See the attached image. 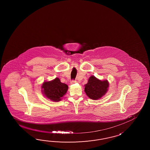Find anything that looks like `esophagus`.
Wrapping results in <instances>:
<instances>
[{
  "instance_id": "1",
  "label": "esophagus",
  "mask_w": 150,
  "mask_h": 150,
  "mask_svg": "<svg viewBox=\"0 0 150 150\" xmlns=\"http://www.w3.org/2000/svg\"><path fill=\"white\" fill-rule=\"evenodd\" d=\"M77 83V81L76 80H72L71 81V84H74V83Z\"/></svg>"
}]
</instances>
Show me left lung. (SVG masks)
Instances as JSON below:
<instances>
[{"label":"left lung","mask_w":150,"mask_h":150,"mask_svg":"<svg viewBox=\"0 0 150 150\" xmlns=\"http://www.w3.org/2000/svg\"><path fill=\"white\" fill-rule=\"evenodd\" d=\"M108 80H100L93 76H90L88 83L85 85V92L90 99L98 100L105 96L108 91Z\"/></svg>","instance_id":"obj_1"}]
</instances>
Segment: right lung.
<instances>
[{"instance_id":"add662e5","label":"right lung","mask_w":150,"mask_h":150,"mask_svg":"<svg viewBox=\"0 0 150 150\" xmlns=\"http://www.w3.org/2000/svg\"><path fill=\"white\" fill-rule=\"evenodd\" d=\"M42 92L47 98L53 101H61L62 98L67 92L68 86L62 83L58 78L50 81H45L42 85Z\"/></svg>"}]
</instances>
